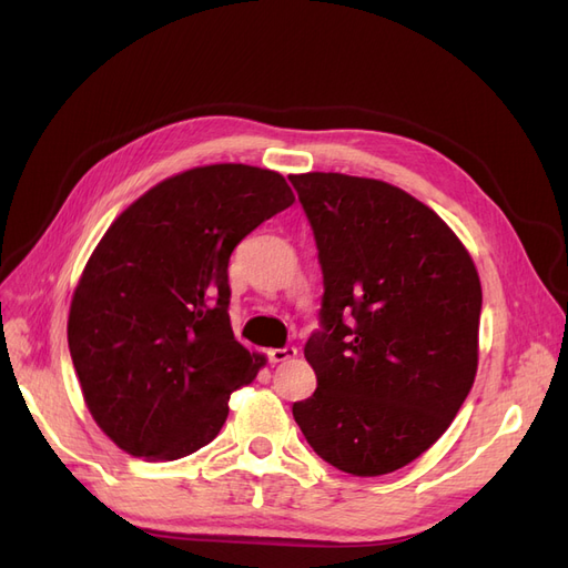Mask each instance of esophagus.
Wrapping results in <instances>:
<instances>
[{
  "label": "esophagus",
  "instance_id": "1",
  "mask_svg": "<svg viewBox=\"0 0 568 568\" xmlns=\"http://www.w3.org/2000/svg\"><path fill=\"white\" fill-rule=\"evenodd\" d=\"M272 363H286V359H294L298 355V351L294 346H286V348H272L267 351Z\"/></svg>",
  "mask_w": 568,
  "mask_h": 568
}]
</instances>
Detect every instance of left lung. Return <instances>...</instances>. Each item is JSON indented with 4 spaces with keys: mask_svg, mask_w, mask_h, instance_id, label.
<instances>
[{
    "mask_svg": "<svg viewBox=\"0 0 568 568\" xmlns=\"http://www.w3.org/2000/svg\"><path fill=\"white\" fill-rule=\"evenodd\" d=\"M320 251L317 376L294 419L353 476H382L448 432L478 367L480 280L445 222L403 189L341 173L288 175Z\"/></svg>",
    "mask_w": 568,
    "mask_h": 568,
    "instance_id": "1",
    "label": "left lung"
}]
</instances>
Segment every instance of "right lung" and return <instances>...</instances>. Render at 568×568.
Segmentation results:
<instances>
[{
  "label": "right lung",
  "mask_w": 568,
  "mask_h": 568,
  "mask_svg": "<svg viewBox=\"0 0 568 568\" xmlns=\"http://www.w3.org/2000/svg\"><path fill=\"white\" fill-rule=\"evenodd\" d=\"M296 201L274 170L215 163L151 186L84 265L68 348L90 415L120 450L180 459L209 445L267 357L230 324L234 246Z\"/></svg>",
  "instance_id": "add662e5"
}]
</instances>
